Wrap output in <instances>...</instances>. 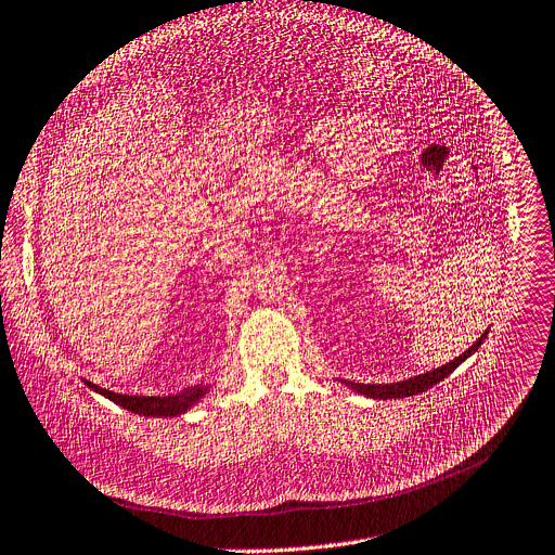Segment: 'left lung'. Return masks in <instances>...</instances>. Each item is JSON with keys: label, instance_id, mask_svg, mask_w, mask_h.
Returning a JSON list of instances; mask_svg holds the SVG:
<instances>
[{"label": "left lung", "instance_id": "1", "mask_svg": "<svg viewBox=\"0 0 555 555\" xmlns=\"http://www.w3.org/2000/svg\"><path fill=\"white\" fill-rule=\"evenodd\" d=\"M485 336H487V332H485L467 351H463V354H461L459 359H453V361H449L447 365H442V367H438V370H431V372H427V374H418V376H414V378L400 380V383H387V385H361V383H347V385H349L351 389H354V391L363 393V396L383 398V400L421 393V391L434 387L436 383H440L444 376H449L463 361H467V359L474 354V351L480 347V343L485 340Z\"/></svg>", "mask_w": 555, "mask_h": 555}]
</instances>
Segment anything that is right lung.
<instances>
[{
	"label": "right lung",
	"instance_id": "1",
	"mask_svg": "<svg viewBox=\"0 0 555 555\" xmlns=\"http://www.w3.org/2000/svg\"><path fill=\"white\" fill-rule=\"evenodd\" d=\"M86 385L99 393H104L106 398L117 402V405H121L124 410L143 414V416H179V414L188 412V408H192L194 402L208 389V387H188L185 391L175 393V396H124V393H115L111 389H102L92 383H86Z\"/></svg>",
	"mask_w": 555,
	"mask_h": 555
}]
</instances>
